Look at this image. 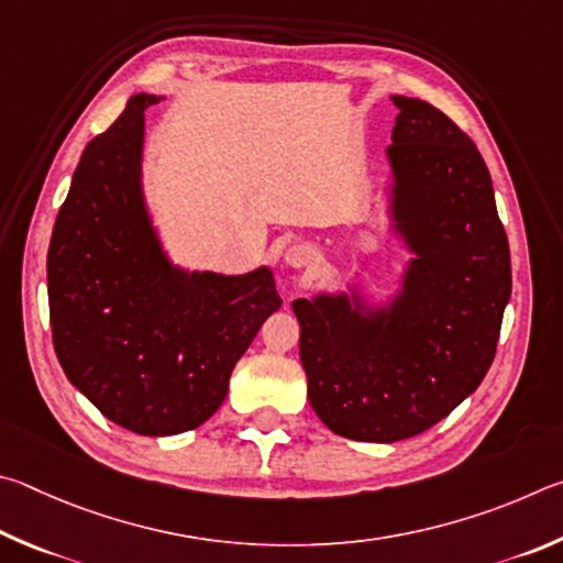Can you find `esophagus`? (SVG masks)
<instances>
[{"instance_id": "1", "label": "esophagus", "mask_w": 563, "mask_h": 563, "mask_svg": "<svg viewBox=\"0 0 563 563\" xmlns=\"http://www.w3.org/2000/svg\"><path fill=\"white\" fill-rule=\"evenodd\" d=\"M311 260H313V254L309 246L294 244L287 250V264H291V266H307Z\"/></svg>"}]
</instances>
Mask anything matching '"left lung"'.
I'll list each match as a JSON object with an SVG mask.
<instances>
[{
	"label": "left lung",
	"mask_w": 563,
	"mask_h": 563,
	"mask_svg": "<svg viewBox=\"0 0 563 563\" xmlns=\"http://www.w3.org/2000/svg\"><path fill=\"white\" fill-rule=\"evenodd\" d=\"M393 103V212L418 254L406 294L376 321L343 297L291 303L311 408L361 442L420 435L477 390L511 294L507 232L477 145L435 106Z\"/></svg>",
	"instance_id": "8db88e82"
}]
</instances>
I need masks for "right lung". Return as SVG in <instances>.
Segmentation results:
<instances>
[{"label": "right lung", "mask_w": 563, "mask_h": 563, "mask_svg": "<svg viewBox=\"0 0 563 563\" xmlns=\"http://www.w3.org/2000/svg\"><path fill=\"white\" fill-rule=\"evenodd\" d=\"M86 145L48 244V317L66 378L137 435L192 430L222 406L234 363L282 307L269 269H173L141 195L143 111Z\"/></svg>", "instance_id": "add662e5"}]
</instances>
